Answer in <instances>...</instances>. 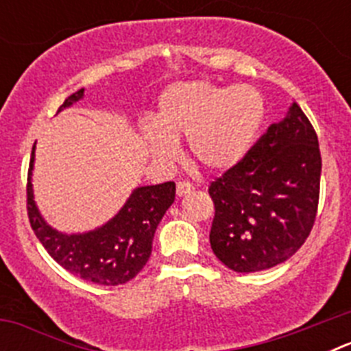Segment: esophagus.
<instances>
[{"instance_id":"1","label":"esophagus","mask_w":351,"mask_h":351,"mask_svg":"<svg viewBox=\"0 0 351 351\" xmlns=\"http://www.w3.org/2000/svg\"><path fill=\"white\" fill-rule=\"evenodd\" d=\"M176 191H178L179 197H184V195H188L193 191V184L188 181H179L178 186H176Z\"/></svg>"}]
</instances>
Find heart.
I'll return each instance as SVG.
<instances>
[{"instance_id": "b5f03b06", "label": "heart", "mask_w": 351, "mask_h": 351, "mask_svg": "<svg viewBox=\"0 0 351 351\" xmlns=\"http://www.w3.org/2000/svg\"><path fill=\"white\" fill-rule=\"evenodd\" d=\"M263 117V98L253 86L184 80L161 93L156 121L142 123L141 135L151 156L160 161L173 160L178 141L188 138L191 156L200 165L223 172L246 156Z\"/></svg>"}]
</instances>
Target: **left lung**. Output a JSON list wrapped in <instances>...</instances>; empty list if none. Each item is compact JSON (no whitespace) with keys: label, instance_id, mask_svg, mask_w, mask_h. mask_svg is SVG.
I'll list each match as a JSON object with an SVG mask.
<instances>
[{"label":"left lung","instance_id":"left-lung-1","mask_svg":"<svg viewBox=\"0 0 351 351\" xmlns=\"http://www.w3.org/2000/svg\"><path fill=\"white\" fill-rule=\"evenodd\" d=\"M318 137L293 101L237 165L210 182V247L228 269L258 272L287 262L313 228L320 197Z\"/></svg>","mask_w":351,"mask_h":351}]
</instances>
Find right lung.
Instances as JSON below:
<instances>
[{"label":"right lung","instance_id":"1","mask_svg":"<svg viewBox=\"0 0 351 351\" xmlns=\"http://www.w3.org/2000/svg\"><path fill=\"white\" fill-rule=\"evenodd\" d=\"M82 98L84 88L68 96L58 112ZM33 163L35 145L27 172V216L31 228L49 255L68 272L93 283L116 287L133 280L151 256L154 232L176 200V184L169 181L138 186L119 213L105 225L82 234H64L52 228L36 207L31 182Z\"/></svg>","mask_w":351,"mask_h":351}]
</instances>
